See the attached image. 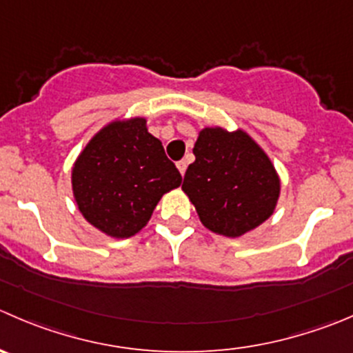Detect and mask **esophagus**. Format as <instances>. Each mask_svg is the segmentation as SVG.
<instances>
[{"instance_id": "obj_1", "label": "esophagus", "mask_w": 353, "mask_h": 353, "mask_svg": "<svg viewBox=\"0 0 353 353\" xmlns=\"http://www.w3.org/2000/svg\"><path fill=\"white\" fill-rule=\"evenodd\" d=\"M186 167H188L186 160H181V162H177V169H179L181 176H184V172H186Z\"/></svg>"}]
</instances>
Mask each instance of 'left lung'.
<instances>
[{
  "label": "left lung",
  "mask_w": 353,
  "mask_h": 353,
  "mask_svg": "<svg viewBox=\"0 0 353 353\" xmlns=\"http://www.w3.org/2000/svg\"><path fill=\"white\" fill-rule=\"evenodd\" d=\"M193 153L183 191L205 228L239 238L274 214L281 179L268 153L248 132L205 128L198 132Z\"/></svg>",
  "instance_id": "1"
}]
</instances>
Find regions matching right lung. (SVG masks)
Listing matches in <instances>:
<instances>
[{
	"mask_svg": "<svg viewBox=\"0 0 353 353\" xmlns=\"http://www.w3.org/2000/svg\"><path fill=\"white\" fill-rule=\"evenodd\" d=\"M145 117L115 119L84 146L72 167V193L82 217L110 238L138 234L160 198L181 186Z\"/></svg>",
	"mask_w": 353,
	"mask_h": 353,
	"instance_id": "1",
	"label": "right lung"
}]
</instances>
